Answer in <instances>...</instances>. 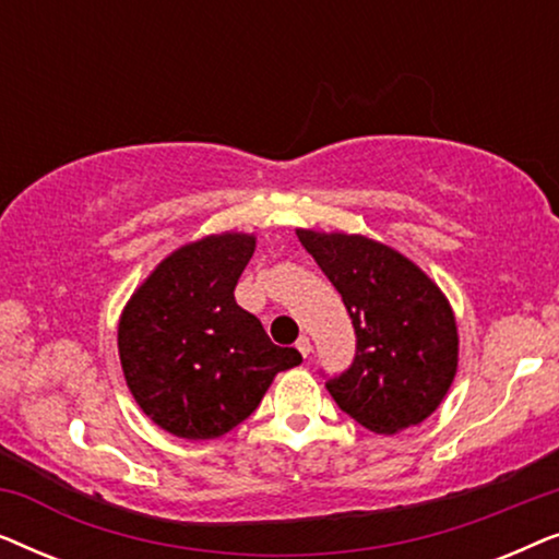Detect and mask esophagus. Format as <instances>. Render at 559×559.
<instances>
[{"mask_svg": "<svg viewBox=\"0 0 559 559\" xmlns=\"http://www.w3.org/2000/svg\"><path fill=\"white\" fill-rule=\"evenodd\" d=\"M295 348L300 350V354H302L305 358H308V356H310V350H312L308 335H300V338H297V343H295Z\"/></svg>", "mask_w": 559, "mask_h": 559, "instance_id": "1", "label": "esophagus"}]
</instances>
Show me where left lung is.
I'll return each instance as SVG.
<instances>
[{
	"label": "left lung",
	"mask_w": 559,
	"mask_h": 559,
	"mask_svg": "<svg viewBox=\"0 0 559 559\" xmlns=\"http://www.w3.org/2000/svg\"><path fill=\"white\" fill-rule=\"evenodd\" d=\"M333 282L356 331L354 364L325 386L366 430L394 435L445 400L457 369V328L440 287L386 243L297 228Z\"/></svg>",
	"instance_id": "1"
}]
</instances>
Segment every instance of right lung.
<instances>
[{
  "label": "right lung",
  "instance_id": "add662e5",
  "mask_svg": "<svg viewBox=\"0 0 559 559\" xmlns=\"http://www.w3.org/2000/svg\"><path fill=\"white\" fill-rule=\"evenodd\" d=\"M249 234L186 243L157 264L119 320V358L132 396L163 430L213 440L259 407L280 371L302 364L234 300L254 254Z\"/></svg>",
  "mask_w": 559,
  "mask_h": 559
}]
</instances>
